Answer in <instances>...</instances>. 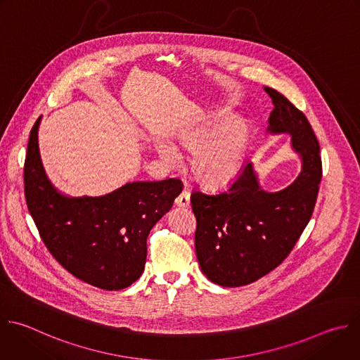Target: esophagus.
Segmentation results:
<instances>
[{"label": "esophagus", "mask_w": 360, "mask_h": 360, "mask_svg": "<svg viewBox=\"0 0 360 360\" xmlns=\"http://www.w3.org/2000/svg\"><path fill=\"white\" fill-rule=\"evenodd\" d=\"M175 203H176L179 207H186V206H189V203H191V193H189V191H188V189H184V191L181 192V195L175 199Z\"/></svg>", "instance_id": "esophagus-1"}]
</instances>
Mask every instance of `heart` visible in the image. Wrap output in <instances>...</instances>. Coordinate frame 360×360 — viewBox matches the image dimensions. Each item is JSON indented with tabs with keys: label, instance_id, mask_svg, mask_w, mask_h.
Masks as SVG:
<instances>
[{
	"label": "heart",
	"instance_id": "1",
	"mask_svg": "<svg viewBox=\"0 0 360 360\" xmlns=\"http://www.w3.org/2000/svg\"><path fill=\"white\" fill-rule=\"evenodd\" d=\"M246 130L238 123H227L217 129V120L185 129L178 134L179 146L192 153L191 169L193 178L206 188H223L229 185L240 171L245 148ZM160 153L174 158L172 147L160 144Z\"/></svg>",
	"mask_w": 360,
	"mask_h": 360
}]
</instances>
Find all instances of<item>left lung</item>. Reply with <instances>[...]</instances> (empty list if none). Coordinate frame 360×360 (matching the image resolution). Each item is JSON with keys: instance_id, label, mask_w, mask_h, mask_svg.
<instances>
[{"instance_id": "obj_1", "label": "left lung", "mask_w": 360, "mask_h": 360, "mask_svg": "<svg viewBox=\"0 0 360 360\" xmlns=\"http://www.w3.org/2000/svg\"><path fill=\"white\" fill-rule=\"evenodd\" d=\"M264 90L274 104L269 131L291 136L302 167L278 192L262 189L252 162L226 191L192 192L196 257L202 273L221 287L255 283L287 259L312 216L322 178L319 144L308 118L277 90Z\"/></svg>"}]
</instances>
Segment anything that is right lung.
Returning <instances> with one entry per match:
<instances>
[{"label":"right lung","mask_w":360,"mask_h":360,"mask_svg":"<svg viewBox=\"0 0 360 360\" xmlns=\"http://www.w3.org/2000/svg\"><path fill=\"white\" fill-rule=\"evenodd\" d=\"M37 120L28 141L24 185L28 210L39 236L58 263L76 278L108 291L140 278L147 259V237L182 192L179 179L129 182L103 196L69 198L46 178Z\"/></svg>","instance_id":"right-lung-1"}]
</instances>
